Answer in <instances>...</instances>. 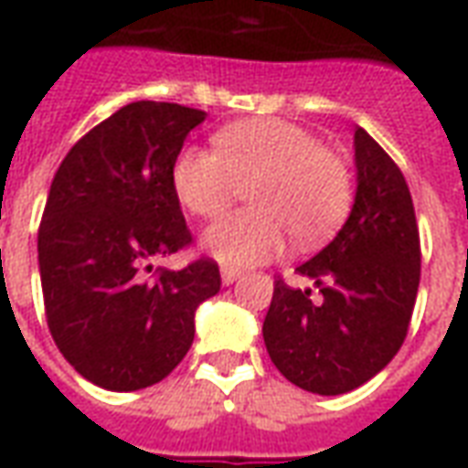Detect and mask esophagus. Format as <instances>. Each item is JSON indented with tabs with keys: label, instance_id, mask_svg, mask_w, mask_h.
<instances>
[{
	"label": "esophagus",
	"instance_id": "1",
	"mask_svg": "<svg viewBox=\"0 0 468 468\" xmlns=\"http://www.w3.org/2000/svg\"><path fill=\"white\" fill-rule=\"evenodd\" d=\"M238 278H240V271H235V268H220V281H223V285H233Z\"/></svg>",
	"mask_w": 468,
	"mask_h": 468
}]
</instances>
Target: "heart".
<instances>
[{
  "label": "heart",
  "mask_w": 468,
  "mask_h": 468,
  "mask_svg": "<svg viewBox=\"0 0 468 468\" xmlns=\"http://www.w3.org/2000/svg\"><path fill=\"white\" fill-rule=\"evenodd\" d=\"M215 150L185 147L175 157L173 187L185 210L215 218L248 193L253 207L218 220L203 248L220 263L248 268L283 253L288 233L298 245L324 243L351 207L344 160L318 144L311 130L281 117L225 124Z\"/></svg>",
  "instance_id": "b5f03b06"
}]
</instances>
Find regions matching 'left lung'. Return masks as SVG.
Returning a JSON list of instances; mask_svg holds the SVG:
<instances>
[{
  "label": "left lung",
  "mask_w": 468,
  "mask_h": 468,
  "mask_svg": "<svg viewBox=\"0 0 468 468\" xmlns=\"http://www.w3.org/2000/svg\"><path fill=\"white\" fill-rule=\"evenodd\" d=\"M356 197L344 228L295 271L311 288L275 281L263 321L271 361L303 391L338 396L383 371L401 348L421 278L411 193L383 147L353 130Z\"/></svg>",
  "instance_id": "obj_1"
}]
</instances>
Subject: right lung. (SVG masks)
<instances>
[{"label": "right lung", "instance_id": "right-lung-1", "mask_svg": "<svg viewBox=\"0 0 468 468\" xmlns=\"http://www.w3.org/2000/svg\"><path fill=\"white\" fill-rule=\"evenodd\" d=\"M203 110L130 102L59 165L37 238L47 324L80 376L137 391L170 376L195 338L197 305L220 291L213 261L147 278L190 243L175 157Z\"/></svg>", "mask_w": 468, "mask_h": 468}]
</instances>
